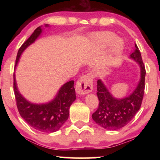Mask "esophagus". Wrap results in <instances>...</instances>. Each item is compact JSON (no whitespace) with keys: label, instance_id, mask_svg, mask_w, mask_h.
<instances>
[{"label":"esophagus","instance_id":"obj_1","mask_svg":"<svg viewBox=\"0 0 160 160\" xmlns=\"http://www.w3.org/2000/svg\"><path fill=\"white\" fill-rule=\"evenodd\" d=\"M93 89L92 75L88 73L81 76L76 82L75 90L78 94H86L91 92Z\"/></svg>","mask_w":160,"mask_h":160}]
</instances>
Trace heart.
Masks as SVG:
<instances>
[{
	"label": "heart",
	"instance_id": "1",
	"mask_svg": "<svg viewBox=\"0 0 160 160\" xmlns=\"http://www.w3.org/2000/svg\"><path fill=\"white\" fill-rule=\"evenodd\" d=\"M115 34L110 32H99L94 35V38L101 47H107L112 42V44H111L112 51L114 53H118L123 49V44L121 39L118 37L115 38Z\"/></svg>",
	"mask_w": 160,
	"mask_h": 160
}]
</instances>
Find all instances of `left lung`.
<instances>
[{
	"instance_id": "1",
	"label": "left lung",
	"mask_w": 160,
	"mask_h": 160,
	"mask_svg": "<svg viewBox=\"0 0 160 160\" xmlns=\"http://www.w3.org/2000/svg\"><path fill=\"white\" fill-rule=\"evenodd\" d=\"M135 49L130 58L139 64L141 70V78L136 89L131 95L124 99L113 97L100 80H97V94L99 99V107L92 114L95 122L107 130H118L127 125L141 107L145 92V68L142 60L138 47L135 44Z\"/></svg>"
}]
</instances>
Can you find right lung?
<instances>
[{"instance_id": "1", "label": "right lung", "mask_w": 160, "mask_h": 160, "mask_svg": "<svg viewBox=\"0 0 160 160\" xmlns=\"http://www.w3.org/2000/svg\"><path fill=\"white\" fill-rule=\"evenodd\" d=\"M42 31L40 27L37 28L19 48L16 57L15 66L23 51L37 39L42 33ZM13 79L16 104L21 117L32 128L37 131L52 132L60 129L68 118L70 107L76 99L74 80H70L64 84L57 95L51 102L44 104H34L27 101L19 92L15 82V74L13 75Z\"/></svg>"}]
</instances>
